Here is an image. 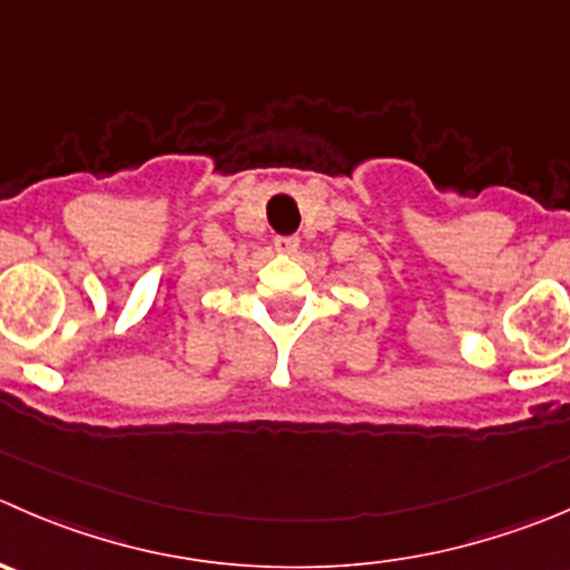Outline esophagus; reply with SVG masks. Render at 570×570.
Instances as JSON below:
<instances>
[{
  "mask_svg": "<svg viewBox=\"0 0 570 570\" xmlns=\"http://www.w3.org/2000/svg\"><path fill=\"white\" fill-rule=\"evenodd\" d=\"M301 239L297 236H275V250L278 253H295Z\"/></svg>",
  "mask_w": 570,
  "mask_h": 570,
  "instance_id": "esophagus-1",
  "label": "esophagus"
}]
</instances>
